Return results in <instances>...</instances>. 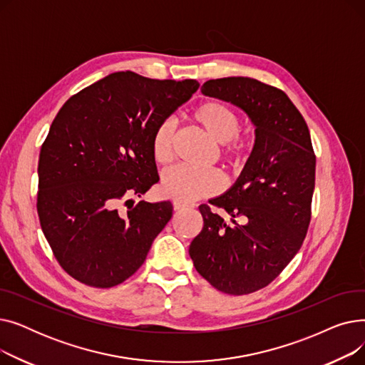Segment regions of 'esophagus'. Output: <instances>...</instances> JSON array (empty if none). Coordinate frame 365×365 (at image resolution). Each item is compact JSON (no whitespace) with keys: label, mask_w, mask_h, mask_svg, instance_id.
<instances>
[{"label":"esophagus","mask_w":365,"mask_h":365,"mask_svg":"<svg viewBox=\"0 0 365 365\" xmlns=\"http://www.w3.org/2000/svg\"><path fill=\"white\" fill-rule=\"evenodd\" d=\"M173 207H175L176 212H182V210L192 208L194 205H192V204H187V202H179V201H175V204H173Z\"/></svg>","instance_id":"34e87169"}]
</instances>
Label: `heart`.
Wrapping results in <instances>:
<instances>
[{"label": "heart", "mask_w": 365, "mask_h": 365, "mask_svg": "<svg viewBox=\"0 0 365 365\" xmlns=\"http://www.w3.org/2000/svg\"><path fill=\"white\" fill-rule=\"evenodd\" d=\"M189 121L200 128L205 136L219 143L217 157L225 167L235 173L241 171L255 146V138L248 133H240L237 112L217 101L198 103L189 113ZM152 158L158 165H167L173 158V128L161 123L150 139ZM222 189L219 173L213 170L197 171L185 167H175L164 173L161 180L163 194L179 202H192L200 198L216 195Z\"/></svg>", "instance_id": "b5f03b06"}]
</instances>
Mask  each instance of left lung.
Returning <instances> with one entry per match:
<instances>
[{
	"label": "left lung",
	"mask_w": 365,
	"mask_h": 365,
	"mask_svg": "<svg viewBox=\"0 0 365 365\" xmlns=\"http://www.w3.org/2000/svg\"><path fill=\"white\" fill-rule=\"evenodd\" d=\"M202 94L241 108L256 127L250 158L234 186L200 205L202 231L189 245L198 274L242 296L271 284L299 252L311 222L315 153L309 128L282 90L247 76L210 80Z\"/></svg>",
	"instance_id": "1"
}]
</instances>
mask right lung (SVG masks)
<instances>
[{
  "label": "right lung",
  "instance_id": "obj_1",
  "mask_svg": "<svg viewBox=\"0 0 365 365\" xmlns=\"http://www.w3.org/2000/svg\"><path fill=\"white\" fill-rule=\"evenodd\" d=\"M198 87L115 72L56 115L38 161L36 210L54 257L76 281L109 289L143 264L173 205L140 201L124 213L120 204L160 180L152 134Z\"/></svg>",
  "mask_w": 365,
  "mask_h": 365
}]
</instances>
